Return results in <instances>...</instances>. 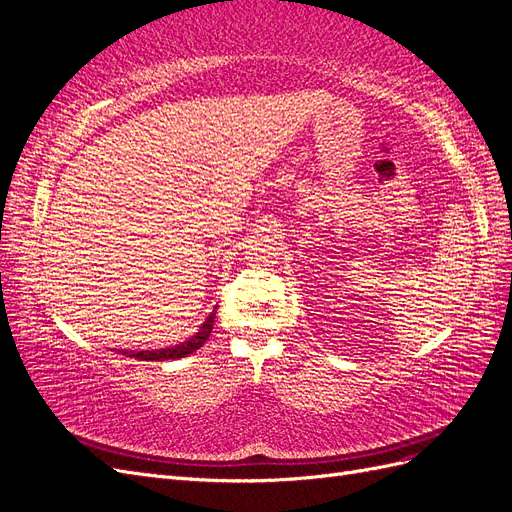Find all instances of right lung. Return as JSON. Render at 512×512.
Returning a JSON list of instances; mask_svg holds the SVG:
<instances>
[{
  "label": "right lung",
  "instance_id": "add662e5",
  "mask_svg": "<svg viewBox=\"0 0 512 512\" xmlns=\"http://www.w3.org/2000/svg\"><path fill=\"white\" fill-rule=\"evenodd\" d=\"M213 322H215V312L209 314V318L200 324L198 333H194L188 342H181L175 344L170 348H162V350H141V352H134V350H119L121 354L126 356H134V359H141V361H168V359H183V356H188L192 352H196L200 346H203L213 329Z\"/></svg>",
  "mask_w": 512,
  "mask_h": 512
}]
</instances>
